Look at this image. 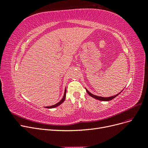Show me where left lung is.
I'll return each instance as SVG.
<instances>
[{
  "instance_id": "8db88e82",
  "label": "left lung",
  "mask_w": 148,
  "mask_h": 148,
  "mask_svg": "<svg viewBox=\"0 0 148 148\" xmlns=\"http://www.w3.org/2000/svg\"><path fill=\"white\" fill-rule=\"evenodd\" d=\"M86 92H88V95H89V96L92 97L93 98H95V99H96L100 100V101H110V100H112V99H114V98H115V97H117L119 95H120V92L123 91V90H122L120 92H119V94H117V95H115V96H111V97H104L97 96H96V95H92V94H91L90 92H89V91H88L86 89Z\"/></svg>"
}]
</instances>
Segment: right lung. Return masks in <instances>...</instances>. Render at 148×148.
Here are the masks:
<instances>
[{"instance_id":"1","label":"right lung","mask_w":148,"mask_h":148,"mask_svg":"<svg viewBox=\"0 0 148 148\" xmlns=\"http://www.w3.org/2000/svg\"><path fill=\"white\" fill-rule=\"evenodd\" d=\"M65 97H66V88H65V92H64V95L63 98H62V99L59 102L57 103V104H54V105H53V106H51L46 107V108L52 109V108H55V107H57V106H59V105H60V104H62V103L64 102V101L65 99Z\"/></svg>"}]
</instances>
